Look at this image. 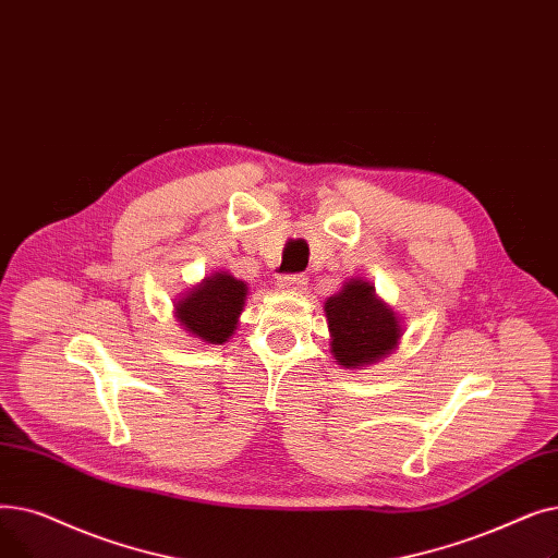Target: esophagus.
Listing matches in <instances>:
<instances>
[{"label":"esophagus","mask_w":558,"mask_h":558,"mask_svg":"<svg viewBox=\"0 0 558 558\" xmlns=\"http://www.w3.org/2000/svg\"><path fill=\"white\" fill-rule=\"evenodd\" d=\"M277 286L281 290H290V293H302V290H306V277L304 275H281L277 279Z\"/></svg>","instance_id":"1"}]
</instances>
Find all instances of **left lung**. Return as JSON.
<instances>
[{"label": "left lung", "mask_w": 558, "mask_h": 558, "mask_svg": "<svg viewBox=\"0 0 558 558\" xmlns=\"http://www.w3.org/2000/svg\"><path fill=\"white\" fill-rule=\"evenodd\" d=\"M331 333V354L338 365L363 369L388 356L402 338V323L375 293V286L363 279L342 283L340 293L325 302Z\"/></svg>", "instance_id": "left-lung-1"}]
</instances>
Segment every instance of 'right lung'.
<instances>
[{"instance_id": "right-lung-1", "label": "right lung", "mask_w": 558, "mask_h": 558, "mask_svg": "<svg viewBox=\"0 0 558 558\" xmlns=\"http://www.w3.org/2000/svg\"><path fill=\"white\" fill-rule=\"evenodd\" d=\"M247 300V283L229 272H214L193 286L189 293L174 304L179 325L202 342H227L243 313Z\"/></svg>"}]
</instances>
